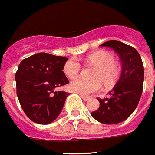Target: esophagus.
Wrapping results in <instances>:
<instances>
[{"mask_svg": "<svg viewBox=\"0 0 155 155\" xmlns=\"http://www.w3.org/2000/svg\"><path fill=\"white\" fill-rule=\"evenodd\" d=\"M81 95V97L83 98V100H84V101H88V100L90 99V96H88V95H84V94H80Z\"/></svg>", "mask_w": 155, "mask_h": 155, "instance_id": "1", "label": "esophagus"}]
</instances>
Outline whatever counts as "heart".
<instances>
[{
  "label": "heart",
  "instance_id": "b5f03b06",
  "mask_svg": "<svg viewBox=\"0 0 155 155\" xmlns=\"http://www.w3.org/2000/svg\"><path fill=\"white\" fill-rule=\"evenodd\" d=\"M87 63L95 66L92 77L94 79L89 80L84 78H77L71 82L70 89L73 92L81 94H89L99 91L101 83L109 88L115 84L120 74V67L115 61L114 55L106 52H97L88 56ZM82 66L79 61L71 59L64 65V72L68 78H72L78 75Z\"/></svg>",
  "mask_w": 155,
  "mask_h": 155
}]
</instances>
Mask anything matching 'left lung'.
Wrapping results in <instances>:
<instances>
[{"mask_svg":"<svg viewBox=\"0 0 155 155\" xmlns=\"http://www.w3.org/2000/svg\"><path fill=\"white\" fill-rule=\"evenodd\" d=\"M101 47L110 48L119 54L122 72L108 93L110 97L98 99L99 108L91 115L100 123L115 124L128 119L137 108L143 93L144 68L141 56L133 47L116 40L106 41Z\"/></svg>","mask_w":155,"mask_h":155,"instance_id":"8db88e82","label":"left lung"}]
</instances>
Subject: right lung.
<instances>
[{
    "label": "right lung",
    "mask_w": 155,
    "mask_h": 155,
    "mask_svg": "<svg viewBox=\"0 0 155 155\" xmlns=\"http://www.w3.org/2000/svg\"><path fill=\"white\" fill-rule=\"evenodd\" d=\"M66 57L39 53L23 60L15 74L22 109L33 122L52 123L60 115L69 93L56 91L69 81L63 71Z\"/></svg>",
    "instance_id": "add662e5"
}]
</instances>
